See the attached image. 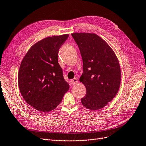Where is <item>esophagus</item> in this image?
Here are the masks:
<instances>
[{"instance_id":"34e87169","label":"esophagus","mask_w":146,"mask_h":146,"mask_svg":"<svg viewBox=\"0 0 146 146\" xmlns=\"http://www.w3.org/2000/svg\"><path fill=\"white\" fill-rule=\"evenodd\" d=\"M77 82H78V79H77L76 78H74V79H73L71 80L70 84H71L72 85H74V84H77Z\"/></svg>"}]
</instances>
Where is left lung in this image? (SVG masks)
<instances>
[{
	"label": "left lung",
	"instance_id": "obj_1",
	"mask_svg": "<svg viewBox=\"0 0 146 146\" xmlns=\"http://www.w3.org/2000/svg\"><path fill=\"white\" fill-rule=\"evenodd\" d=\"M72 36L79 47L83 60L80 82L86 94L81 99L86 108H103L117 94L121 80L119 63L113 50L103 39L94 33H74Z\"/></svg>",
	"mask_w": 146,
	"mask_h": 146
}]
</instances>
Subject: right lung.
<instances>
[{
  "label": "right lung",
  "mask_w": 146,
  "mask_h": 146,
  "mask_svg": "<svg viewBox=\"0 0 146 146\" xmlns=\"http://www.w3.org/2000/svg\"><path fill=\"white\" fill-rule=\"evenodd\" d=\"M68 37L66 34L45 38L31 46L22 60L19 89L25 101L38 111L55 109L68 90L58 61L59 49Z\"/></svg>",
  "instance_id": "right-lung-1"
}]
</instances>
